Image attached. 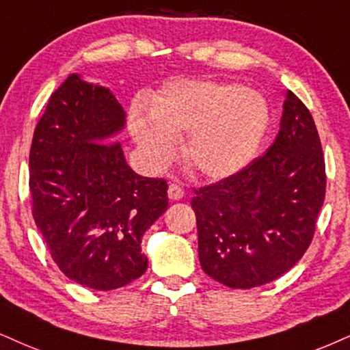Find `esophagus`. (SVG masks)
Listing matches in <instances>:
<instances>
[{
    "label": "esophagus",
    "instance_id": "1",
    "mask_svg": "<svg viewBox=\"0 0 350 350\" xmlns=\"http://www.w3.org/2000/svg\"><path fill=\"white\" fill-rule=\"evenodd\" d=\"M183 196H185V189H183L182 187H180V185L172 183L170 187H168V198H170L172 201L182 200Z\"/></svg>",
    "mask_w": 350,
    "mask_h": 350
}]
</instances>
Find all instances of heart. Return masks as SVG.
I'll return each instance as SVG.
<instances>
[{
    "instance_id": "heart-1",
    "label": "heart",
    "mask_w": 350,
    "mask_h": 350,
    "mask_svg": "<svg viewBox=\"0 0 350 350\" xmlns=\"http://www.w3.org/2000/svg\"><path fill=\"white\" fill-rule=\"evenodd\" d=\"M267 124L269 105L261 94L240 84L174 81L150 105L136 111L131 129L154 167H167L178 152V137L188 133L185 157L198 175L226 178L256 152Z\"/></svg>"
}]
</instances>
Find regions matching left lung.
<instances>
[{
  "label": "left lung",
  "instance_id": "8db88e82",
  "mask_svg": "<svg viewBox=\"0 0 350 350\" xmlns=\"http://www.w3.org/2000/svg\"><path fill=\"white\" fill-rule=\"evenodd\" d=\"M193 191L200 262L209 278L252 288L287 273L312 243L326 193L325 155L305 103L288 90L267 152Z\"/></svg>",
  "mask_w": 350,
  "mask_h": 350
}]
</instances>
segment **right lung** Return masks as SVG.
<instances>
[{"label":"right lung","mask_w":350,"mask_h":350,"mask_svg":"<svg viewBox=\"0 0 350 350\" xmlns=\"http://www.w3.org/2000/svg\"><path fill=\"white\" fill-rule=\"evenodd\" d=\"M124 124L113 94L71 75L51 94L29 155L32 215L64 275L96 291L141 278L144 232L168 208L163 178L128 167L118 141Z\"/></svg>","instance_id":"1"}]
</instances>
